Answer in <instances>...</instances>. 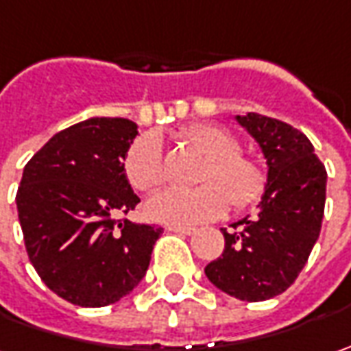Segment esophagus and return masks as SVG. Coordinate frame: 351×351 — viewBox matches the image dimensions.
Listing matches in <instances>:
<instances>
[{
    "label": "esophagus",
    "mask_w": 351,
    "mask_h": 351,
    "mask_svg": "<svg viewBox=\"0 0 351 351\" xmlns=\"http://www.w3.org/2000/svg\"><path fill=\"white\" fill-rule=\"evenodd\" d=\"M169 232L182 234V236H192L196 232V228H191V226H169Z\"/></svg>",
    "instance_id": "obj_1"
}]
</instances>
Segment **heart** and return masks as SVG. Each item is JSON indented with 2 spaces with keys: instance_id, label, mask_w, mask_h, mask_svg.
Instances as JSON below:
<instances>
[{
  "instance_id": "1",
  "label": "heart",
  "mask_w": 351,
  "mask_h": 351,
  "mask_svg": "<svg viewBox=\"0 0 351 351\" xmlns=\"http://www.w3.org/2000/svg\"><path fill=\"white\" fill-rule=\"evenodd\" d=\"M184 143L208 157L196 189H171L149 200L147 214L153 220L192 226L218 218L228 206L241 210L255 204L267 189L263 167L239 151V139L220 125L202 123L180 133ZM123 171L133 189L153 192L167 178L165 155L157 135H141L128 149Z\"/></svg>"
}]
</instances>
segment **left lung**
<instances>
[{"label":"left lung","instance_id":"8db88e82","mask_svg":"<svg viewBox=\"0 0 351 351\" xmlns=\"http://www.w3.org/2000/svg\"><path fill=\"white\" fill-rule=\"evenodd\" d=\"M236 119L263 151L267 189L257 216L221 228L223 253L204 273L226 295L259 302L285 293L306 265L324 218L326 169L293 125L259 114Z\"/></svg>","mask_w":351,"mask_h":351}]
</instances>
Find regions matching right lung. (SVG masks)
Listing matches in <instances>:
<instances>
[{
    "instance_id": "add662e5",
    "label": "right lung",
    "mask_w": 351,
    "mask_h": 351,
    "mask_svg": "<svg viewBox=\"0 0 351 351\" xmlns=\"http://www.w3.org/2000/svg\"><path fill=\"white\" fill-rule=\"evenodd\" d=\"M137 125L90 117L58 131L25 165L17 212L43 282L76 306L114 304L145 277L160 228L119 218L139 196L123 171Z\"/></svg>"
}]
</instances>
